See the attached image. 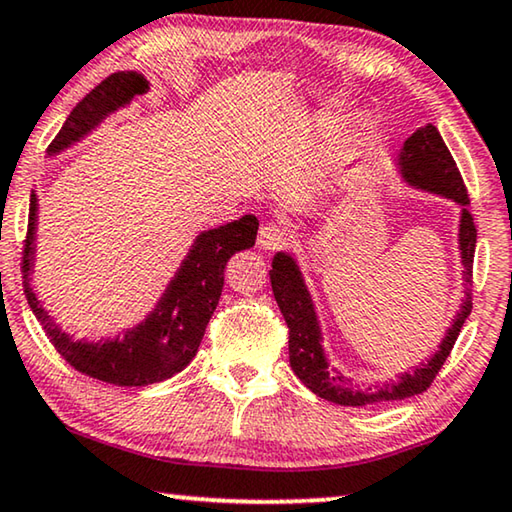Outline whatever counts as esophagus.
<instances>
[{"mask_svg": "<svg viewBox=\"0 0 512 512\" xmlns=\"http://www.w3.org/2000/svg\"><path fill=\"white\" fill-rule=\"evenodd\" d=\"M289 241H292V232H289V227L280 223L264 225L257 236V246L262 250H269V253H276V250L285 248Z\"/></svg>", "mask_w": 512, "mask_h": 512, "instance_id": "obj_1", "label": "esophagus"}]
</instances>
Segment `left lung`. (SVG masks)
I'll return each instance as SVG.
<instances>
[{
	"instance_id": "8db88e82",
	"label": "left lung",
	"mask_w": 512,
	"mask_h": 512,
	"mask_svg": "<svg viewBox=\"0 0 512 512\" xmlns=\"http://www.w3.org/2000/svg\"><path fill=\"white\" fill-rule=\"evenodd\" d=\"M402 174L414 186H421L432 193L446 195L462 207L469 204V193L464 186L462 174L457 170L455 160L448 151L444 137L439 135L437 128L427 124L421 131L404 142L400 154ZM460 250L464 264V289H467V299H464L460 312H457L455 322L448 329L444 342L439 345V352L434 354L427 365L416 368L414 372H404L398 381H388L379 388H365L356 391L349 386V381L340 372L329 370L326 356L322 352V338H319V326L312 308L310 294L305 289L301 273L296 269V262L285 253L273 257V269L269 271L273 296H276L278 308L285 317L289 329V365H292L294 375L299 377L312 393L319 398L345 404V407H365V404H379L391 400H404L411 395H418L432 386L437 379L439 370L444 368L448 354L455 345L457 335H460L464 322H467L471 312V287H474V253H476V225L474 216L469 209H462L460 220Z\"/></svg>"
}]
</instances>
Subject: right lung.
Listing matches in <instances>:
<instances>
[{
	"mask_svg": "<svg viewBox=\"0 0 512 512\" xmlns=\"http://www.w3.org/2000/svg\"><path fill=\"white\" fill-rule=\"evenodd\" d=\"M147 91V80L137 73H112L82 98L68 114L61 131L50 142V154L68 147L91 131L105 114L131 101L135 94ZM36 195L29 200V223L25 248H22V287L32 312L41 322L52 347L66 363L91 379L114 386H147L170 379L193 361L204 338L207 324L216 310L225 285V266L239 250L253 248L259 223L255 216H243L230 225L216 227L197 236L186 262L167 287L163 301L149 319L124 338L98 342H75L57 329L48 312L36 301L29 287V269L34 255Z\"/></svg>",
	"mask_w": 512,
	"mask_h": 512,
	"instance_id": "1",
	"label": "right lung"
}]
</instances>
